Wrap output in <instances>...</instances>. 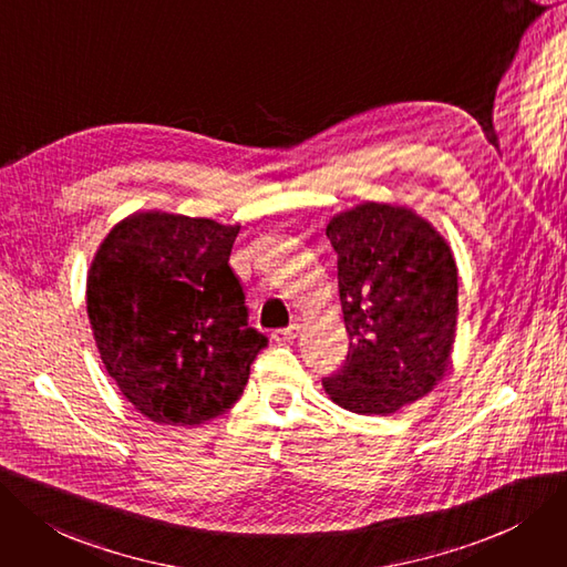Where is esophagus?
I'll return each instance as SVG.
<instances>
[{
  "label": "esophagus",
  "instance_id": "34e87169",
  "mask_svg": "<svg viewBox=\"0 0 567 567\" xmlns=\"http://www.w3.org/2000/svg\"><path fill=\"white\" fill-rule=\"evenodd\" d=\"M298 334H300V326H290V328L271 332V339H275V342H279V344H284V342H292V339H296Z\"/></svg>",
  "mask_w": 567,
  "mask_h": 567
}]
</instances>
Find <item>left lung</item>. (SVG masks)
I'll return each instance as SVG.
<instances>
[{
    "instance_id": "left-lung-1",
    "label": "left lung",
    "mask_w": 567,
    "mask_h": 567,
    "mask_svg": "<svg viewBox=\"0 0 567 567\" xmlns=\"http://www.w3.org/2000/svg\"><path fill=\"white\" fill-rule=\"evenodd\" d=\"M339 300L349 332L328 398L362 416H389L433 391L458 326V269L449 241L412 207L362 202L330 218Z\"/></svg>"
}]
</instances>
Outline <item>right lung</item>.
I'll return each mask as SVG.
<instances>
[{
	"mask_svg": "<svg viewBox=\"0 0 567 567\" xmlns=\"http://www.w3.org/2000/svg\"><path fill=\"white\" fill-rule=\"evenodd\" d=\"M239 225L134 212L97 246L85 309L109 377L148 421L190 427L241 398L267 339L228 265Z\"/></svg>",
	"mask_w": 567,
	"mask_h": 567,
	"instance_id": "add662e5",
	"label": "right lung"
}]
</instances>
